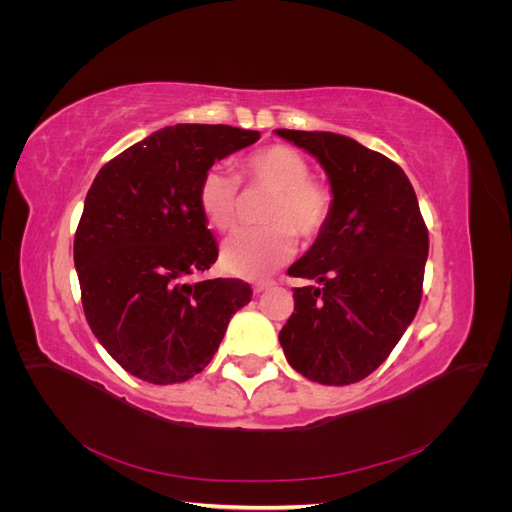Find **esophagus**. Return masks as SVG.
Segmentation results:
<instances>
[{
	"mask_svg": "<svg viewBox=\"0 0 512 512\" xmlns=\"http://www.w3.org/2000/svg\"><path fill=\"white\" fill-rule=\"evenodd\" d=\"M275 282H271V280H262V282H256L252 288H254V292L256 294H260V292H265L267 288H271Z\"/></svg>",
	"mask_w": 512,
	"mask_h": 512,
	"instance_id": "34e87169",
	"label": "esophagus"
}]
</instances>
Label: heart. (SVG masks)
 Segmentation results:
<instances>
[{"mask_svg":"<svg viewBox=\"0 0 512 512\" xmlns=\"http://www.w3.org/2000/svg\"><path fill=\"white\" fill-rule=\"evenodd\" d=\"M241 175L252 185L271 192L262 222L267 226L243 228L222 245V267L250 277L269 275L282 267L297 250V235L312 239L327 224L333 194L327 185L309 179V164L299 151L286 145H267L250 153L241 164ZM239 179L226 166H211L198 183V207L207 224L228 230L237 222Z\"/></svg>","mask_w":512,"mask_h":512,"instance_id":"heart-1","label":"heart"}]
</instances>
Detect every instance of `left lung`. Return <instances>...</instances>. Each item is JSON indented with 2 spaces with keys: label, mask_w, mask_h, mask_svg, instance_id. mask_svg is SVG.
I'll return each mask as SVG.
<instances>
[{
  "label": "left lung",
  "mask_w": 512,
  "mask_h": 512,
  "mask_svg": "<svg viewBox=\"0 0 512 512\" xmlns=\"http://www.w3.org/2000/svg\"><path fill=\"white\" fill-rule=\"evenodd\" d=\"M275 134L320 162L333 194L327 224L288 269L314 286L292 288L280 344L309 380L359 382L386 361L421 303L429 237L414 188L395 162L354 138Z\"/></svg>",
  "instance_id": "obj_1"
}]
</instances>
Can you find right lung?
I'll return each mask as SVG.
<instances>
[{"label": "right lung", "instance_id": "obj_1", "mask_svg": "<svg viewBox=\"0 0 512 512\" xmlns=\"http://www.w3.org/2000/svg\"><path fill=\"white\" fill-rule=\"evenodd\" d=\"M254 130L177 123L100 168L74 237L85 318L132 376L175 384L203 371L232 314L250 303L241 280L185 277L218 260L198 207L205 170L254 145Z\"/></svg>", "mask_w": 512, "mask_h": 512}]
</instances>
